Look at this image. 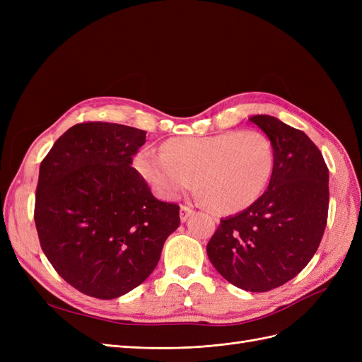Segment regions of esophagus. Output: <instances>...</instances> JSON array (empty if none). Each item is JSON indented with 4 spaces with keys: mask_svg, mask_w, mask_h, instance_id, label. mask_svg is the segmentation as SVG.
I'll use <instances>...</instances> for the list:
<instances>
[{
    "mask_svg": "<svg viewBox=\"0 0 362 362\" xmlns=\"http://www.w3.org/2000/svg\"><path fill=\"white\" fill-rule=\"evenodd\" d=\"M193 213H194V211H193V208H192V206H189V205H181L180 217H181V221H182V222L187 221V218H189Z\"/></svg>",
    "mask_w": 362,
    "mask_h": 362,
    "instance_id": "esophagus-1",
    "label": "esophagus"
}]
</instances>
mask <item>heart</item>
I'll list each match as a JSON object with an SVG mask.
<instances>
[{
  "label": "heart",
  "instance_id": "1",
  "mask_svg": "<svg viewBox=\"0 0 362 362\" xmlns=\"http://www.w3.org/2000/svg\"><path fill=\"white\" fill-rule=\"evenodd\" d=\"M273 164L270 140L252 129L175 137L161 151L141 149L134 160L141 178L163 198H177L194 180L201 199L225 214L245 210L264 193Z\"/></svg>",
  "mask_w": 362,
  "mask_h": 362
}]
</instances>
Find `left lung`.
I'll use <instances>...</instances> for the list:
<instances>
[{
	"instance_id": "1",
	"label": "left lung",
	"mask_w": 362,
	"mask_h": 362,
	"mask_svg": "<svg viewBox=\"0 0 362 362\" xmlns=\"http://www.w3.org/2000/svg\"><path fill=\"white\" fill-rule=\"evenodd\" d=\"M249 120L272 141V178L245 211L222 218L206 254L228 282L262 293L299 275L319 249L329 208V170L303 131L267 115Z\"/></svg>"
}]
</instances>
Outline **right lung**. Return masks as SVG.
<instances>
[{
    "label": "right lung",
    "instance_id": "obj_1",
    "mask_svg": "<svg viewBox=\"0 0 362 362\" xmlns=\"http://www.w3.org/2000/svg\"><path fill=\"white\" fill-rule=\"evenodd\" d=\"M145 141L144 129L83 122L60 136L40 163V247L64 281L96 299L140 286L180 226V205L156 199L131 168Z\"/></svg>",
    "mask_w": 362,
    "mask_h": 362
}]
</instances>
